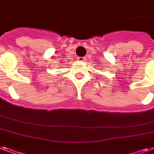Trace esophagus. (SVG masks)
Returning a JSON list of instances; mask_svg holds the SVG:
<instances>
[{"instance_id": "1", "label": "esophagus", "mask_w": 154, "mask_h": 154, "mask_svg": "<svg viewBox=\"0 0 154 154\" xmlns=\"http://www.w3.org/2000/svg\"><path fill=\"white\" fill-rule=\"evenodd\" d=\"M77 60H80V61H84L85 59V57H77Z\"/></svg>"}]
</instances>
